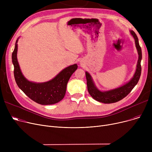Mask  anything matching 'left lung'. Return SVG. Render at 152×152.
<instances>
[{
	"mask_svg": "<svg viewBox=\"0 0 152 152\" xmlns=\"http://www.w3.org/2000/svg\"><path fill=\"white\" fill-rule=\"evenodd\" d=\"M129 32L135 40V47H136L139 55V58L135 73L131 80L125 84L113 89L102 91L95 86L91 75L88 72L86 71L87 90H88L91 97L95 100L103 103H112L117 102L126 97L131 92L135 85L137 84L139 80L141 75L140 63L142 60V50L139 43V39L137 35L133 31L131 30Z\"/></svg>",
	"mask_w": 152,
	"mask_h": 152,
	"instance_id": "1",
	"label": "left lung"
}]
</instances>
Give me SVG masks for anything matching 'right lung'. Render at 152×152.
Masks as SVG:
<instances>
[{
    "label": "right lung",
    "mask_w": 152,
    "mask_h": 152,
    "mask_svg": "<svg viewBox=\"0 0 152 152\" xmlns=\"http://www.w3.org/2000/svg\"><path fill=\"white\" fill-rule=\"evenodd\" d=\"M17 39L12 53V63L14 66V77L19 88L27 96L41 105H52L61 101L66 94L67 83L71 76L77 69V64L70 65L61 70L51 80L44 83H34L28 81L21 71L17 60Z\"/></svg>",
    "instance_id": "obj_1"
}]
</instances>
